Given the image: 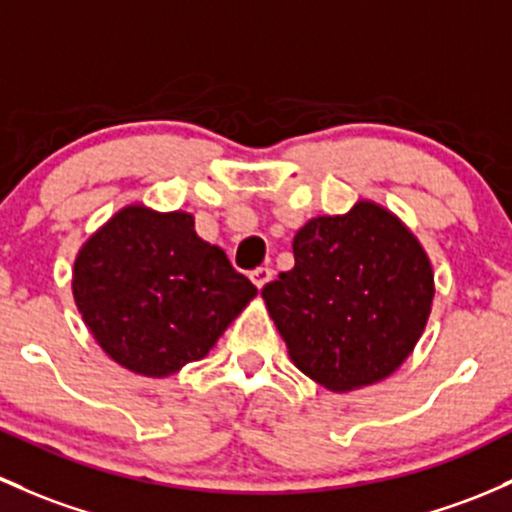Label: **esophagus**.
Instances as JSON below:
<instances>
[{
	"label": "esophagus",
	"instance_id": "obj_1",
	"mask_svg": "<svg viewBox=\"0 0 512 512\" xmlns=\"http://www.w3.org/2000/svg\"><path fill=\"white\" fill-rule=\"evenodd\" d=\"M250 279H252V284H255L257 289H262L272 279V270H270V267H257V270L250 274Z\"/></svg>",
	"mask_w": 512,
	"mask_h": 512
}]
</instances>
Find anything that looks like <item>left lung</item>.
I'll use <instances>...</instances> for the list:
<instances>
[{
    "mask_svg": "<svg viewBox=\"0 0 512 512\" xmlns=\"http://www.w3.org/2000/svg\"><path fill=\"white\" fill-rule=\"evenodd\" d=\"M294 267L262 289L292 363L331 392L390 378L432 314L434 272L417 235L375 201L316 215Z\"/></svg>",
    "mask_w": 512,
    "mask_h": 512,
    "instance_id": "left-lung-1",
    "label": "left lung"
}]
</instances>
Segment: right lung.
Returning <instances> with one entry per match:
<instances>
[{
	"label": "right lung",
	"instance_id": "add662e5",
	"mask_svg": "<svg viewBox=\"0 0 512 512\" xmlns=\"http://www.w3.org/2000/svg\"><path fill=\"white\" fill-rule=\"evenodd\" d=\"M186 211L120 208L75 255L73 299L98 346L122 368L166 378L201 360L257 297Z\"/></svg>",
	"mask_w": 512,
	"mask_h": 512
}]
</instances>
